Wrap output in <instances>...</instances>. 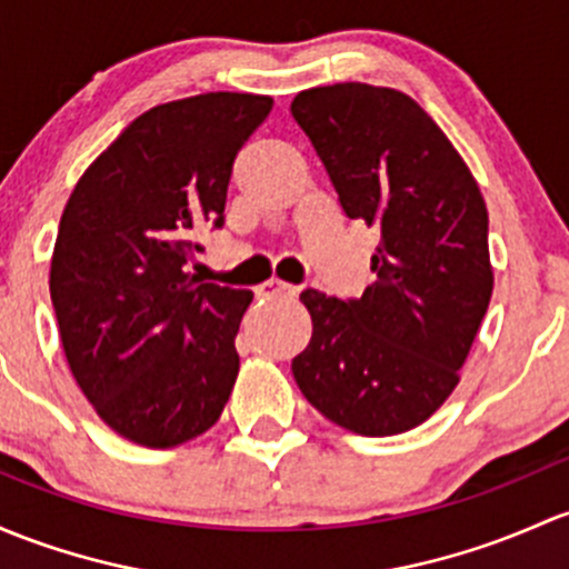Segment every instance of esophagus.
I'll return each instance as SVG.
<instances>
[{"instance_id": "34e87169", "label": "esophagus", "mask_w": 569, "mask_h": 569, "mask_svg": "<svg viewBox=\"0 0 569 569\" xmlns=\"http://www.w3.org/2000/svg\"><path fill=\"white\" fill-rule=\"evenodd\" d=\"M298 292V287L282 282V279H268L258 287V296L262 298H292Z\"/></svg>"}]
</instances>
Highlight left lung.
Wrapping results in <instances>:
<instances>
[{
	"instance_id": "1",
	"label": "left lung",
	"mask_w": 569,
	"mask_h": 569,
	"mask_svg": "<svg viewBox=\"0 0 569 569\" xmlns=\"http://www.w3.org/2000/svg\"><path fill=\"white\" fill-rule=\"evenodd\" d=\"M341 211L380 228L377 282L358 301L303 290L311 339L292 377L347 431L393 437L429 420L461 380L493 290L488 211L456 146L405 91L333 83L290 106Z\"/></svg>"
}]
</instances>
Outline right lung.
<instances>
[{
	"instance_id": "add662e5",
	"label": "right lung",
	"mask_w": 569,
	"mask_h": 569,
	"mask_svg": "<svg viewBox=\"0 0 569 569\" xmlns=\"http://www.w3.org/2000/svg\"><path fill=\"white\" fill-rule=\"evenodd\" d=\"M271 108L241 91L151 108L83 170L62 211L48 284L64 358L102 423L143 448L209 431L236 385L254 296L192 277L189 236L222 228L236 154Z\"/></svg>"
}]
</instances>
